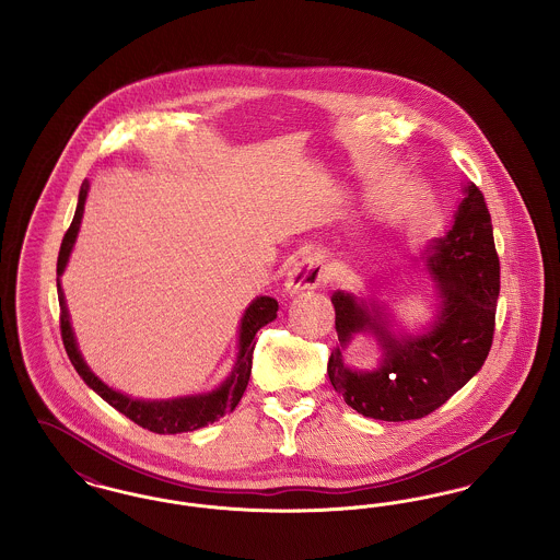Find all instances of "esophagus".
I'll list each match as a JSON object with an SVG mask.
<instances>
[{
  "label": "esophagus",
  "instance_id": "esophagus-1",
  "mask_svg": "<svg viewBox=\"0 0 560 560\" xmlns=\"http://www.w3.org/2000/svg\"><path fill=\"white\" fill-rule=\"evenodd\" d=\"M327 277V267H325V256L319 252L304 254L295 265H293L285 290L290 293L304 292V290H315L320 283H325Z\"/></svg>",
  "mask_w": 560,
  "mask_h": 560
}]
</instances>
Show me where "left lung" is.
I'll use <instances>...</instances> for the list:
<instances>
[{"mask_svg":"<svg viewBox=\"0 0 560 560\" xmlns=\"http://www.w3.org/2000/svg\"><path fill=\"white\" fill-rule=\"evenodd\" d=\"M428 267L439 281L443 308L422 336L393 338L350 293L336 292V331L342 348L352 334L373 329L386 350L375 372H352L340 348L331 350L327 373L331 386L359 413L384 420H420L453 395L482 368L495 331L500 295V258L491 215L477 185L466 187L452 231L432 245ZM373 313H377L373 308Z\"/></svg>","mask_w":560,"mask_h":560,"instance_id":"left-lung-1","label":"left lung"}]
</instances>
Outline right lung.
<instances>
[{
  "label": "right lung",
  "instance_id": "1",
  "mask_svg": "<svg viewBox=\"0 0 560 560\" xmlns=\"http://www.w3.org/2000/svg\"><path fill=\"white\" fill-rule=\"evenodd\" d=\"M85 195H88V187H81L75 218H73L71 226L67 229L65 240L60 245V252H58V262H56L58 275H62V270L67 267L69 254H71L73 243L78 237ZM56 288H58V304H60L62 345H65V350H67L73 368L83 377V382L92 390H96L103 399L107 400L110 407H115L126 418H130L133 424L147 428L151 432H158V434H176V432H188V430H197V428L206 427V424H212L218 418L231 413L240 405L241 397H243V393L247 388V382H249V373H252V354H254V347H256V334H258L260 327H265L267 323L275 319L277 311H279L277 300L268 298V295H260L249 304V308L245 311V315L241 319L237 365L231 373V377L218 390H213L210 395L185 397V399L136 400L108 388L107 384H103L83 363L78 345H75V338H73L69 315H67L65 295L60 290V279H56Z\"/></svg>",
  "mask_w": 560,
  "mask_h": 560
}]
</instances>
